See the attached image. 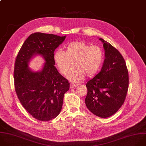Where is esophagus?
<instances>
[{
	"instance_id": "esophagus-1",
	"label": "esophagus",
	"mask_w": 146,
	"mask_h": 146,
	"mask_svg": "<svg viewBox=\"0 0 146 146\" xmlns=\"http://www.w3.org/2000/svg\"><path fill=\"white\" fill-rule=\"evenodd\" d=\"M78 84L76 83H70V89H73L74 87H76V86H78Z\"/></svg>"
}]
</instances>
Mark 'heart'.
Returning a JSON list of instances; mask_svg holds the SVG:
<instances>
[{"label":"heart","mask_w":146,"mask_h":146,"mask_svg":"<svg viewBox=\"0 0 146 146\" xmlns=\"http://www.w3.org/2000/svg\"><path fill=\"white\" fill-rule=\"evenodd\" d=\"M54 61L60 72L66 75L72 65L67 78L72 82L82 80L84 75L90 77L99 71L103 60L104 52L98 46L90 45L81 41L68 43L65 50H57L53 56Z\"/></svg>","instance_id":"1"}]
</instances>
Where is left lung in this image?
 I'll return each mask as SVG.
<instances>
[{
    "mask_svg": "<svg viewBox=\"0 0 146 146\" xmlns=\"http://www.w3.org/2000/svg\"><path fill=\"white\" fill-rule=\"evenodd\" d=\"M105 49L101 72L86 84L87 108L98 117L106 118L117 112L124 104L129 84L128 71L120 52L110 43L99 38Z\"/></svg>",
    "mask_w": 146,
    "mask_h": 146,
    "instance_id": "obj_1",
    "label": "left lung"
}]
</instances>
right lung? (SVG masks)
<instances>
[{"instance_id": "add662e5", "label": "right lung", "mask_w": 146, "mask_h": 146, "mask_svg": "<svg viewBox=\"0 0 146 146\" xmlns=\"http://www.w3.org/2000/svg\"><path fill=\"white\" fill-rule=\"evenodd\" d=\"M65 38L66 36L35 33L25 40L16 57L15 92L23 107L40 121H49L59 114L64 94L70 89L68 80L54 66V52ZM37 54L46 62L41 72H33L28 68V63Z\"/></svg>"}]
</instances>
